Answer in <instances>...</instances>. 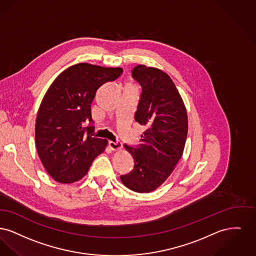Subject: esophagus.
Listing matches in <instances>:
<instances>
[{
    "instance_id": "esophagus-1",
    "label": "esophagus",
    "mask_w": 256,
    "mask_h": 256,
    "mask_svg": "<svg viewBox=\"0 0 256 256\" xmlns=\"http://www.w3.org/2000/svg\"><path fill=\"white\" fill-rule=\"evenodd\" d=\"M108 146L112 150H118V149H120L122 148V144L120 140H116V142L110 140L108 142Z\"/></svg>"
}]
</instances>
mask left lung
<instances>
[{
    "label": "left lung",
    "instance_id": "left-lung-1",
    "mask_svg": "<svg viewBox=\"0 0 256 256\" xmlns=\"http://www.w3.org/2000/svg\"><path fill=\"white\" fill-rule=\"evenodd\" d=\"M132 77L142 86L134 120L146 127L136 148L124 144L134 159L122 183L136 192L160 187L183 154L188 118L183 100L170 77L160 69L138 64Z\"/></svg>",
    "mask_w": 256,
    "mask_h": 256
}]
</instances>
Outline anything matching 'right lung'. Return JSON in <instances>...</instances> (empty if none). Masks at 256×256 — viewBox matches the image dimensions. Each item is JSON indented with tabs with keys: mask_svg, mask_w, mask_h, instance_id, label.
<instances>
[{
	"mask_svg": "<svg viewBox=\"0 0 256 256\" xmlns=\"http://www.w3.org/2000/svg\"><path fill=\"white\" fill-rule=\"evenodd\" d=\"M122 72L120 68L77 64L62 71L44 95L36 122V144L45 170L56 182L80 180L105 150L107 140L94 134L92 103L97 90Z\"/></svg>",
	"mask_w": 256,
	"mask_h": 256,
	"instance_id": "obj_1",
	"label": "right lung"
}]
</instances>
